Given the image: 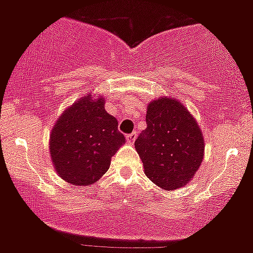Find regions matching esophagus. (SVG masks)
<instances>
[{
  "label": "esophagus",
  "mask_w": 253,
  "mask_h": 253,
  "mask_svg": "<svg viewBox=\"0 0 253 253\" xmlns=\"http://www.w3.org/2000/svg\"><path fill=\"white\" fill-rule=\"evenodd\" d=\"M126 140H127V142L129 143V145H132V143L134 142V140H136V132H133V133L127 134Z\"/></svg>",
  "instance_id": "1"
}]
</instances>
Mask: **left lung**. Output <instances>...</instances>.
Wrapping results in <instances>:
<instances>
[{
  "mask_svg": "<svg viewBox=\"0 0 253 253\" xmlns=\"http://www.w3.org/2000/svg\"><path fill=\"white\" fill-rule=\"evenodd\" d=\"M147 127L134 142L145 174L164 190H178L191 182L205 157V138L185 105L171 96L151 101Z\"/></svg>",
  "mask_w": 253,
  "mask_h": 253,
  "instance_id": "8db88e82",
  "label": "left lung"
}]
</instances>
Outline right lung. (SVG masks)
<instances>
[{
    "label": "right lung",
    "mask_w": 253,
    "mask_h": 253,
    "mask_svg": "<svg viewBox=\"0 0 253 253\" xmlns=\"http://www.w3.org/2000/svg\"><path fill=\"white\" fill-rule=\"evenodd\" d=\"M119 122L105 110V97L92 93L68 106L49 134V156L58 176L75 186H88L110 169L126 142Z\"/></svg>",
    "instance_id": "1"
}]
</instances>
